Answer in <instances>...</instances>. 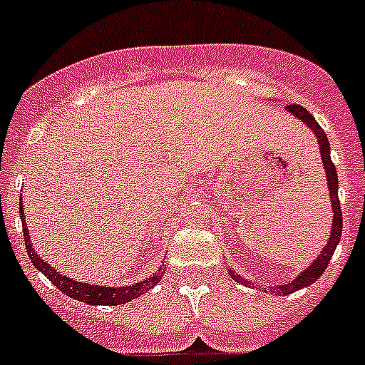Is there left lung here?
<instances>
[{"mask_svg":"<svg viewBox=\"0 0 365 365\" xmlns=\"http://www.w3.org/2000/svg\"><path fill=\"white\" fill-rule=\"evenodd\" d=\"M285 109L291 115H294L299 122L307 125L309 130L316 135L318 138V146H320V153H322V163H324V170L325 175H327V188H329V199H331V206H333V225H331V235H329L327 243H325L324 250L320 252V256L316 257L312 261V265H309L307 269L299 272L291 283H285V285H276L272 287L270 291H274L278 296H287L291 294V292L299 291V289H305V287L312 285L316 279L320 278L324 270L327 269L329 261L333 257L334 248L336 245L340 243V235H341V208H340V201H338V175H336V168H334L333 160H331V146H329L327 135L325 131L322 130L320 124L316 122V118L312 117L311 113L307 109L303 108L299 104H289L285 106ZM228 274L232 276V279L237 283H243V285H252V283L245 279L243 276H237L234 274V270L228 269Z\"/></svg>","mask_w":365,"mask_h":365,"instance_id":"obj_1","label":"left lung"}]
</instances>
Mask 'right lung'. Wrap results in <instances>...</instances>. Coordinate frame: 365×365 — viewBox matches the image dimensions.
<instances>
[{"instance_id":"obj_1","label":"right lung","mask_w":365,"mask_h":365,"mask_svg":"<svg viewBox=\"0 0 365 365\" xmlns=\"http://www.w3.org/2000/svg\"><path fill=\"white\" fill-rule=\"evenodd\" d=\"M21 205H19V215H21V222H24V237H25V247H27L29 257H31L32 265L36 267V270L43 272L47 276L53 285H56L63 294H67L69 298L78 299V302H86L89 305H122V303H128L131 299L138 298V296L146 294L148 291H151L157 283L163 279L164 276V267H160L159 272L151 274L150 278L143 279V282L133 283V285L125 287H104V285H91V283H82L74 282L73 278H67L63 274L58 272L54 267H51L49 263H45V259H41L38 256V252L32 248L31 235H29V228L25 225V214H24V199H19Z\"/></svg>"}]
</instances>
